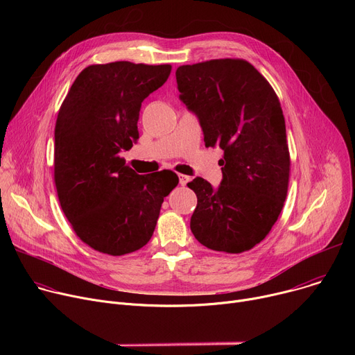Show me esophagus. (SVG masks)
Masks as SVG:
<instances>
[{"mask_svg":"<svg viewBox=\"0 0 355 355\" xmlns=\"http://www.w3.org/2000/svg\"><path fill=\"white\" fill-rule=\"evenodd\" d=\"M178 180H180V185H187V182L189 181V177L188 175H184V174H178Z\"/></svg>","mask_w":355,"mask_h":355,"instance_id":"34e87169","label":"esophagus"}]
</instances>
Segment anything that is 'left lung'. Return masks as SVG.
<instances>
[{"mask_svg":"<svg viewBox=\"0 0 355 355\" xmlns=\"http://www.w3.org/2000/svg\"><path fill=\"white\" fill-rule=\"evenodd\" d=\"M175 77L205 146L223 150L218 189L200 177L188 182L198 198L191 232L211 250L248 251L270 233L288 192L291 159L279 99L243 59L180 66Z\"/></svg>","mask_w":355,"mask_h":355,"instance_id":"1","label":"left lung"}]
</instances>
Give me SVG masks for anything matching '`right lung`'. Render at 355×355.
<instances>
[{
	"mask_svg": "<svg viewBox=\"0 0 355 355\" xmlns=\"http://www.w3.org/2000/svg\"><path fill=\"white\" fill-rule=\"evenodd\" d=\"M170 73V64H91L59 110L55 184L60 207L80 240L104 254L123 256L146 245L164 196L178 184L167 170L139 175L119 156L139 139L143 99Z\"/></svg>",
	"mask_w": 355,
	"mask_h": 355,
	"instance_id": "right-lung-1",
	"label": "right lung"
}]
</instances>
